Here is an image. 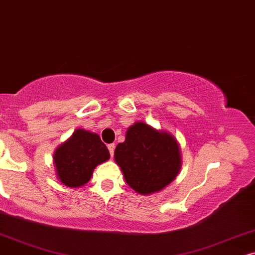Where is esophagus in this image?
<instances>
[{
  "label": "esophagus",
  "mask_w": 255,
  "mask_h": 255,
  "mask_svg": "<svg viewBox=\"0 0 255 255\" xmlns=\"http://www.w3.org/2000/svg\"><path fill=\"white\" fill-rule=\"evenodd\" d=\"M108 150H110L111 156H113L114 155V150H115V144L114 143L108 144Z\"/></svg>",
  "instance_id": "34e87169"
}]
</instances>
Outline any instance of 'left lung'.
<instances>
[{"mask_svg":"<svg viewBox=\"0 0 255 255\" xmlns=\"http://www.w3.org/2000/svg\"><path fill=\"white\" fill-rule=\"evenodd\" d=\"M127 184L141 195L157 192L174 181L181 168L177 141L144 122L128 128L114 151Z\"/></svg>","mask_w":255,"mask_h":255,"instance_id":"obj_1","label":"left lung"}]
</instances>
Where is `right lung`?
<instances>
[{
	"mask_svg": "<svg viewBox=\"0 0 255 255\" xmlns=\"http://www.w3.org/2000/svg\"><path fill=\"white\" fill-rule=\"evenodd\" d=\"M110 158V151L99 135L77 129L57 148L53 159L57 175L64 185L79 188L90 181L94 168Z\"/></svg>",
	"mask_w": 255,
	"mask_h": 255,
	"instance_id": "right-lung-1",
	"label": "right lung"
}]
</instances>
